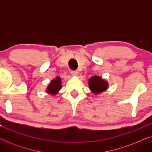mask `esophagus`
<instances>
[{
	"mask_svg": "<svg viewBox=\"0 0 152 152\" xmlns=\"http://www.w3.org/2000/svg\"><path fill=\"white\" fill-rule=\"evenodd\" d=\"M70 73H71L72 75H73V76H77L78 75V72L77 71V70H71Z\"/></svg>",
	"mask_w": 152,
	"mask_h": 152,
	"instance_id": "34e87169",
	"label": "esophagus"
}]
</instances>
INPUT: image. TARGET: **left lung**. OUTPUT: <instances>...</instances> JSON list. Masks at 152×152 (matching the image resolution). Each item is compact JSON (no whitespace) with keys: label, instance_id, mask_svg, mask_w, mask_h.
<instances>
[{"label":"left lung","instance_id":"8db88e82","mask_svg":"<svg viewBox=\"0 0 152 152\" xmlns=\"http://www.w3.org/2000/svg\"><path fill=\"white\" fill-rule=\"evenodd\" d=\"M88 86L91 91L95 95H98L107 90L109 83L100 76H93L88 80Z\"/></svg>","mask_w":152,"mask_h":152}]
</instances>
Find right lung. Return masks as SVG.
<instances>
[{
	"mask_svg": "<svg viewBox=\"0 0 152 152\" xmlns=\"http://www.w3.org/2000/svg\"><path fill=\"white\" fill-rule=\"evenodd\" d=\"M61 87V79L59 77H56L55 79H53L48 86L46 93L51 95H55L58 94Z\"/></svg>",
	"mask_w": 152,
	"mask_h": 152,
	"instance_id": "add662e5",
	"label": "right lung"
}]
</instances>
